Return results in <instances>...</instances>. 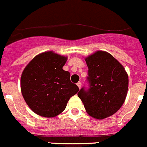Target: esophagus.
<instances>
[{"label":"esophagus","mask_w":147,"mask_h":147,"mask_svg":"<svg viewBox=\"0 0 147 147\" xmlns=\"http://www.w3.org/2000/svg\"><path fill=\"white\" fill-rule=\"evenodd\" d=\"M77 85H78V88H79V89H80V88H81V87H82V82H78Z\"/></svg>","instance_id":"obj_1"}]
</instances>
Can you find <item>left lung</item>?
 <instances>
[{"instance_id":"1","label":"left lung","mask_w":147,"mask_h":147,"mask_svg":"<svg viewBox=\"0 0 147 147\" xmlns=\"http://www.w3.org/2000/svg\"><path fill=\"white\" fill-rule=\"evenodd\" d=\"M85 61L88 88L83 87L78 96L90 116L98 119L111 116L121 108L127 96V72L121 63L104 51H97Z\"/></svg>"}]
</instances>
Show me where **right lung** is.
<instances>
[{
	"instance_id": "right-lung-1",
	"label": "right lung",
	"mask_w": 147,
	"mask_h": 147,
	"mask_svg": "<svg viewBox=\"0 0 147 147\" xmlns=\"http://www.w3.org/2000/svg\"><path fill=\"white\" fill-rule=\"evenodd\" d=\"M67 58L52 51L34 57L23 70L21 90L29 108L43 117H55L66 107L79 88L63 69Z\"/></svg>"
}]
</instances>
